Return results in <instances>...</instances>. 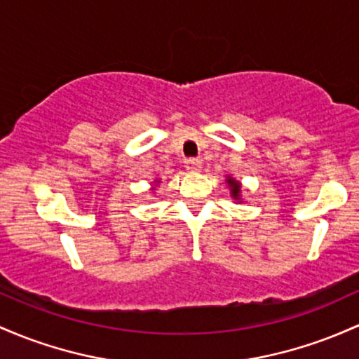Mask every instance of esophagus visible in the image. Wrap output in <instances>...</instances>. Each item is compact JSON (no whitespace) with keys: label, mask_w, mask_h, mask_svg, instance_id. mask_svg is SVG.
Instances as JSON below:
<instances>
[{"label":"esophagus","mask_w":359,"mask_h":359,"mask_svg":"<svg viewBox=\"0 0 359 359\" xmlns=\"http://www.w3.org/2000/svg\"><path fill=\"white\" fill-rule=\"evenodd\" d=\"M186 168L189 172H201V168H203V163L198 158H189L186 161Z\"/></svg>","instance_id":"esophagus-1"}]
</instances>
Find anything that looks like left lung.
<instances>
[{
	"label": "left lung",
	"instance_id": "left-lung-1",
	"mask_svg": "<svg viewBox=\"0 0 359 359\" xmlns=\"http://www.w3.org/2000/svg\"><path fill=\"white\" fill-rule=\"evenodd\" d=\"M226 184H228V189H230L231 199H235L237 203H243L242 201V184L230 175H226Z\"/></svg>",
	"mask_w": 359,
	"mask_h": 359
}]
</instances>
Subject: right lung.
Wrapping results in <instances>:
<instances>
[{"label":"right lung","mask_w":359,"mask_h":359,"mask_svg":"<svg viewBox=\"0 0 359 359\" xmlns=\"http://www.w3.org/2000/svg\"><path fill=\"white\" fill-rule=\"evenodd\" d=\"M156 184H160V180H158V179H155V182H153V187H151V191H153V192L156 191Z\"/></svg>","instance_id":"obj_1"}]
</instances>
